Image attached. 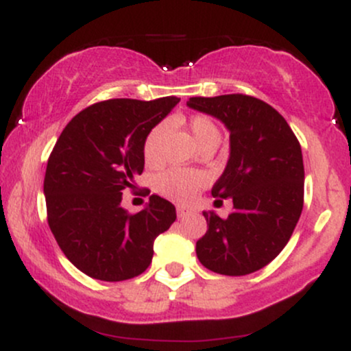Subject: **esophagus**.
<instances>
[{
    "mask_svg": "<svg viewBox=\"0 0 351 351\" xmlns=\"http://www.w3.org/2000/svg\"><path fill=\"white\" fill-rule=\"evenodd\" d=\"M189 211V209L186 208V206H181V204H178V206H176V215H178L180 217L181 216H184L186 215V213Z\"/></svg>",
    "mask_w": 351,
    "mask_h": 351,
    "instance_id": "esophagus-1",
    "label": "esophagus"
}]
</instances>
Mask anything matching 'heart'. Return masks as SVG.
<instances>
[{
  "label": "heart",
  "mask_w": 351,
  "mask_h": 351,
  "mask_svg": "<svg viewBox=\"0 0 351 351\" xmlns=\"http://www.w3.org/2000/svg\"><path fill=\"white\" fill-rule=\"evenodd\" d=\"M188 130L201 148L209 143H219L221 132L217 125L206 115H195L189 119ZM167 135V125L158 123L148 132L143 140V158L148 167H158L162 163V143ZM206 183V175L193 168H170L160 173L155 180V188L165 198L176 203H188L195 198L199 188Z\"/></svg>",
  "instance_id": "heart-1"
}]
</instances>
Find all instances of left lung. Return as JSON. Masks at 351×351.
Returning <instances> with one entry per match:
<instances>
[{
	"label": "left lung",
	"mask_w": 351,
	"mask_h": 351,
	"mask_svg": "<svg viewBox=\"0 0 351 351\" xmlns=\"http://www.w3.org/2000/svg\"><path fill=\"white\" fill-rule=\"evenodd\" d=\"M188 107L228 127L231 153L211 195L231 198L228 217L204 211L208 231L196 256L209 271L245 276L279 256L304 208V160L292 128L276 108L244 94L191 97Z\"/></svg>",
	"instance_id": "8db88e82"
}]
</instances>
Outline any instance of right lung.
I'll use <instances>...</instances> for the list:
<instances>
[{
    "label": "right lung",
    "instance_id": "1",
    "mask_svg": "<svg viewBox=\"0 0 351 351\" xmlns=\"http://www.w3.org/2000/svg\"><path fill=\"white\" fill-rule=\"evenodd\" d=\"M178 102L173 95L102 100L80 110L52 148L47 223L60 251L92 279L119 282L147 271L153 241L176 219L175 206L156 195L135 215L120 203L143 171L145 136Z\"/></svg>",
    "mask_w": 351,
    "mask_h": 351
}]
</instances>
